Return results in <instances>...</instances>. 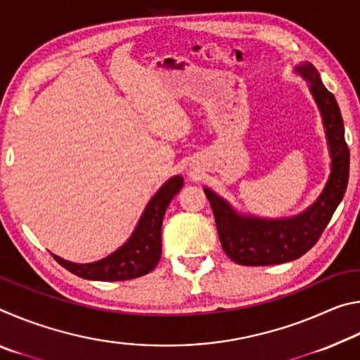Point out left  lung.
<instances>
[{
  "mask_svg": "<svg viewBox=\"0 0 360 360\" xmlns=\"http://www.w3.org/2000/svg\"><path fill=\"white\" fill-rule=\"evenodd\" d=\"M297 71L308 79L324 119L332 155L330 178L313 206L300 216L279 221L240 217L221 197L205 188L224 252L240 265H276L307 254L318 243L348 187L349 149L345 141L343 117L338 103L321 82L319 72L313 65L304 63Z\"/></svg>",
  "mask_w": 360,
  "mask_h": 360,
  "instance_id": "8db88e82",
  "label": "left lung"
}]
</instances>
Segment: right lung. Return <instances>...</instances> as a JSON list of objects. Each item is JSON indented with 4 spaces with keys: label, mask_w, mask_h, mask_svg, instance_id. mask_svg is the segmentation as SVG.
<instances>
[{
    "label": "right lung",
    "mask_w": 360,
    "mask_h": 360,
    "mask_svg": "<svg viewBox=\"0 0 360 360\" xmlns=\"http://www.w3.org/2000/svg\"><path fill=\"white\" fill-rule=\"evenodd\" d=\"M184 179L174 176L160 187L144 210L131 238L114 254L94 264H72L53 255L60 265L76 276L94 281H125L154 270L162 255V222L169 202L178 193Z\"/></svg>",
    "instance_id": "right-lung-1"
}]
</instances>
